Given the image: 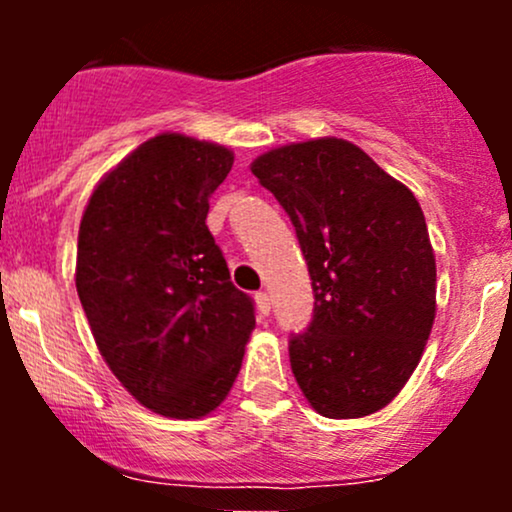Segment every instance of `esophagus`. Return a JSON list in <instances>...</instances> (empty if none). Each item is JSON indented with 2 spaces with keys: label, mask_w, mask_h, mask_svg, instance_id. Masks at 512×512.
Returning <instances> with one entry per match:
<instances>
[{
  "label": "esophagus",
  "mask_w": 512,
  "mask_h": 512,
  "mask_svg": "<svg viewBox=\"0 0 512 512\" xmlns=\"http://www.w3.org/2000/svg\"><path fill=\"white\" fill-rule=\"evenodd\" d=\"M255 303H257V313L260 317H267L269 310H272V298H269L267 291H257L255 293Z\"/></svg>",
  "instance_id": "esophagus-1"
}]
</instances>
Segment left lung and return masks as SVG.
I'll return each instance as SVG.
<instances>
[{
	"label": "left lung",
	"mask_w": 512,
	"mask_h": 512,
	"mask_svg": "<svg viewBox=\"0 0 512 512\" xmlns=\"http://www.w3.org/2000/svg\"><path fill=\"white\" fill-rule=\"evenodd\" d=\"M284 207L313 279V320L291 334L296 383L317 414L361 419L397 397L436 317V257L409 187L337 137L252 161Z\"/></svg>",
	"instance_id": "1"
}]
</instances>
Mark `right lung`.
<instances>
[{"instance_id":"obj_1","label":"right lung","mask_w":512,"mask_h":512,"mask_svg":"<svg viewBox=\"0 0 512 512\" xmlns=\"http://www.w3.org/2000/svg\"><path fill=\"white\" fill-rule=\"evenodd\" d=\"M226 146L158 134L98 182L79 226L76 291L98 351L134 399L199 419L231 392L255 303L207 228Z\"/></svg>"}]
</instances>
